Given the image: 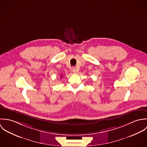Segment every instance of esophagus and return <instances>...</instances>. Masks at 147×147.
<instances>
[{
    "mask_svg": "<svg viewBox=\"0 0 147 147\" xmlns=\"http://www.w3.org/2000/svg\"><path fill=\"white\" fill-rule=\"evenodd\" d=\"M72 71H73V72L75 73V74H77V73H78V70H77L76 68H74L72 69Z\"/></svg>",
    "mask_w": 147,
    "mask_h": 147,
    "instance_id": "1",
    "label": "esophagus"
}]
</instances>
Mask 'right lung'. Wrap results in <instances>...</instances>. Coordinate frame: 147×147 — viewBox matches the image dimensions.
Wrapping results in <instances>:
<instances>
[{
  "label": "right lung",
  "mask_w": 147,
  "mask_h": 147,
  "mask_svg": "<svg viewBox=\"0 0 147 147\" xmlns=\"http://www.w3.org/2000/svg\"><path fill=\"white\" fill-rule=\"evenodd\" d=\"M63 76V75H61V77H62Z\"/></svg>",
  "instance_id": "right-lung-1"
}]
</instances>
